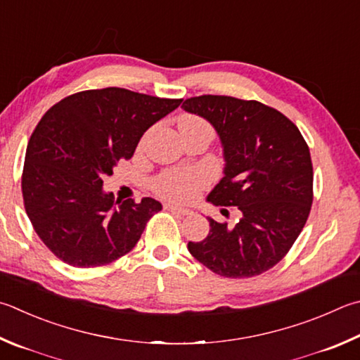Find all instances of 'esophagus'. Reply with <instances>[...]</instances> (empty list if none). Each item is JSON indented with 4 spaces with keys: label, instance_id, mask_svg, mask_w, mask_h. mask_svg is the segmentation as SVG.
<instances>
[{
    "label": "esophagus",
    "instance_id": "1",
    "mask_svg": "<svg viewBox=\"0 0 360 360\" xmlns=\"http://www.w3.org/2000/svg\"><path fill=\"white\" fill-rule=\"evenodd\" d=\"M165 207L168 211H173L176 214H181V215H192L193 214V209L188 207V206H178V205H165Z\"/></svg>",
    "mask_w": 360,
    "mask_h": 360
}]
</instances>
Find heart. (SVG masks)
I'll list each match as a JSON object with an SVG mask.
<instances>
[{
    "label": "heart",
    "instance_id": "heart-1",
    "mask_svg": "<svg viewBox=\"0 0 360 360\" xmlns=\"http://www.w3.org/2000/svg\"><path fill=\"white\" fill-rule=\"evenodd\" d=\"M188 126H206V124L195 116L181 117L179 127ZM153 186L154 191L163 198L173 201H191L206 186V178L197 169H169V172L159 174Z\"/></svg>",
    "mask_w": 360,
    "mask_h": 360
}]
</instances>
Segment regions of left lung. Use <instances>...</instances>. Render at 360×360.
I'll list each match as a JSON object with an SVG mask.
<instances>
[{"mask_svg": "<svg viewBox=\"0 0 360 360\" xmlns=\"http://www.w3.org/2000/svg\"><path fill=\"white\" fill-rule=\"evenodd\" d=\"M182 110L211 124L224 153V178L206 200L240 211L233 228L207 217L209 234L188 243V252L221 277L269 271L310 214L313 168L304 136L285 115L257 101L207 94L187 99Z\"/></svg>", "mask_w": 360, "mask_h": 360, "instance_id": "1", "label": "left lung"}]
</instances>
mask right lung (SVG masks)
Here are the masks:
<instances>
[{
    "label": "right lung",
    "mask_w": 360,
    "mask_h": 360,
    "mask_svg": "<svg viewBox=\"0 0 360 360\" xmlns=\"http://www.w3.org/2000/svg\"><path fill=\"white\" fill-rule=\"evenodd\" d=\"M181 102L103 88L72 94L42 116L26 148L22 192L37 236L64 263L103 266L139 243L162 205L115 201L103 178Z\"/></svg>",
    "instance_id": "right-lung-1"
}]
</instances>
